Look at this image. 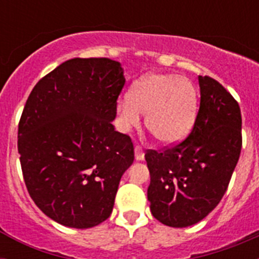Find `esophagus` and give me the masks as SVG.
I'll return each mask as SVG.
<instances>
[{"label":"esophagus","mask_w":259,"mask_h":259,"mask_svg":"<svg viewBox=\"0 0 259 259\" xmlns=\"http://www.w3.org/2000/svg\"><path fill=\"white\" fill-rule=\"evenodd\" d=\"M144 150L140 145L135 146V158H136V161H143L144 159Z\"/></svg>","instance_id":"1"}]
</instances>
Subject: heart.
<instances>
[{"label":"heart","instance_id":"b5f03b06","mask_svg":"<svg viewBox=\"0 0 259 259\" xmlns=\"http://www.w3.org/2000/svg\"><path fill=\"white\" fill-rule=\"evenodd\" d=\"M197 110V92L188 79L172 74H152L137 81L131 97L116 104L120 120L125 128L140 123L145 114V124L161 143L170 144L182 139L193 123Z\"/></svg>","mask_w":259,"mask_h":259}]
</instances>
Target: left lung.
Wrapping results in <instances>:
<instances>
[{
    "label": "left lung",
    "instance_id": "obj_1",
    "mask_svg": "<svg viewBox=\"0 0 259 259\" xmlns=\"http://www.w3.org/2000/svg\"><path fill=\"white\" fill-rule=\"evenodd\" d=\"M200 109L182 143L146 150L148 200L153 217L168 227L202 221L221 202L241 152V111L227 89L198 76Z\"/></svg>",
    "mask_w": 259,
    "mask_h": 259
}]
</instances>
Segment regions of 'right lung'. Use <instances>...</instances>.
Instances as JSON below:
<instances>
[{"mask_svg":"<svg viewBox=\"0 0 259 259\" xmlns=\"http://www.w3.org/2000/svg\"><path fill=\"white\" fill-rule=\"evenodd\" d=\"M125 79L109 58L63 62L33 87L18 127L28 193L57 223L91 228L113 211L134 144L111 124Z\"/></svg>","mask_w":259,"mask_h":259,"instance_id":"1","label":"right lung"}]
</instances>
